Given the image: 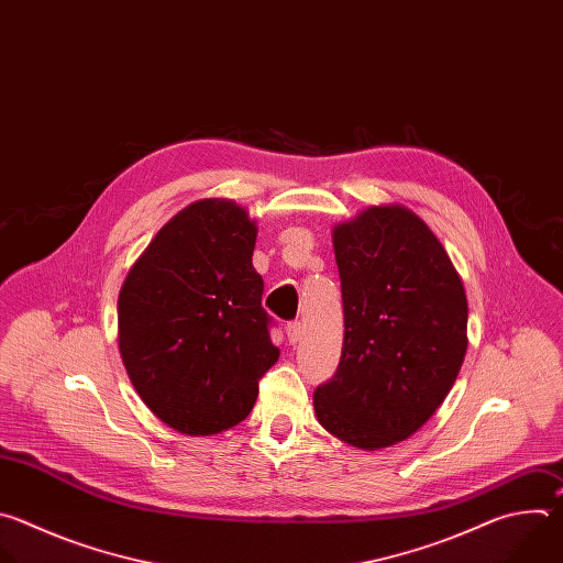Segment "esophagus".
<instances>
[{
  "label": "esophagus",
  "mask_w": 563,
  "mask_h": 563,
  "mask_svg": "<svg viewBox=\"0 0 563 563\" xmlns=\"http://www.w3.org/2000/svg\"><path fill=\"white\" fill-rule=\"evenodd\" d=\"M286 336H288V342L295 346L301 336H303V325L299 323V321H290L288 325H286Z\"/></svg>",
  "instance_id": "esophagus-1"
}]
</instances>
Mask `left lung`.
<instances>
[{"instance_id":"1","label":"left lung","mask_w":563,"mask_h":563,"mask_svg":"<svg viewBox=\"0 0 563 563\" xmlns=\"http://www.w3.org/2000/svg\"><path fill=\"white\" fill-rule=\"evenodd\" d=\"M344 299L342 360L312 395L317 421L360 451L415 434L468 349L464 282L428 223L382 203L332 229Z\"/></svg>"}]
</instances>
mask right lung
Returning a JSON list of instances; mask_svg holds the SVG:
<instances>
[{
	"instance_id": "add662e5",
	"label": "right lung",
	"mask_w": 563,
	"mask_h": 563,
	"mask_svg": "<svg viewBox=\"0 0 563 563\" xmlns=\"http://www.w3.org/2000/svg\"><path fill=\"white\" fill-rule=\"evenodd\" d=\"M257 223L227 197L188 203L131 266L118 299V342L148 410L188 437L244 421L279 360L253 268Z\"/></svg>"
}]
</instances>
